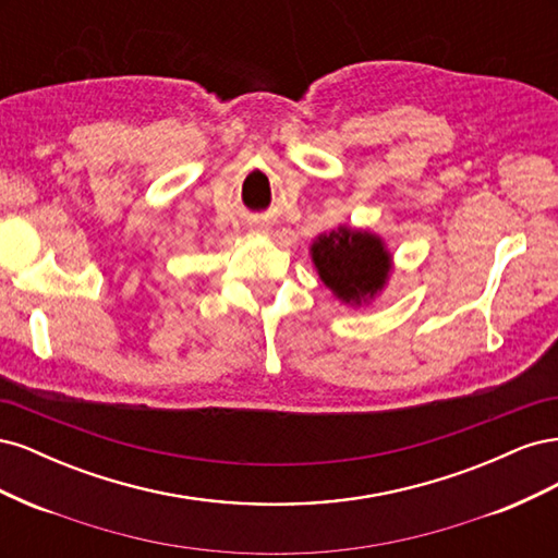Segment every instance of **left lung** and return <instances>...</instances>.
I'll return each mask as SVG.
<instances>
[{
    "label": "left lung",
    "mask_w": 558,
    "mask_h": 558,
    "mask_svg": "<svg viewBox=\"0 0 558 558\" xmlns=\"http://www.w3.org/2000/svg\"><path fill=\"white\" fill-rule=\"evenodd\" d=\"M310 251L320 281L347 305L361 307L373 300L391 275V253L367 230L340 226L318 234Z\"/></svg>",
    "instance_id": "obj_1"
}]
</instances>
